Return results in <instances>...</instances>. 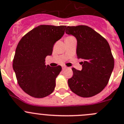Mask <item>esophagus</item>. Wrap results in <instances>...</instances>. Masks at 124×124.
Here are the masks:
<instances>
[{"instance_id": "obj_1", "label": "esophagus", "mask_w": 124, "mask_h": 124, "mask_svg": "<svg viewBox=\"0 0 124 124\" xmlns=\"http://www.w3.org/2000/svg\"><path fill=\"white\" fill-rule=\"evenodd\" d=\"M62 70H64V69H67V67H65V66H62Z\"/></svg>"}]
</instances>
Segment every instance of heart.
Returning a JSON list of instances; mask_svg holds the SVG:
<instances>
[{"mask_svg": "<svg viewBox=\"0 0 124 124\" xmlns=\"http://www.w3.org/2000/svg\"><path fill=\"white\" fill-rule=\"evenodd\" d=\"M69 37H67V38H69Z\"/></svg>", "mask_w": 124, "mask_h": 124, "instance_id": "1", "label": "heart"}]
</instances>
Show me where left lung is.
Segmentation results:
<instances>
[{
	"instance_id": "8db88e82",
	"label": "left lung",
	"mask_w": 124,
	"mask_h": 124,
	"mask_svg": "<svg viewBox=\"0 0 124 124\" xmlns=\"http://www.w3.org/2000/svg\"><path fill=\"white\" fill-rule=\"evenodd\" d=\"M67 34L77 40L76 54L82 70L73 68L68 80L71 91L82 97H91L103 91L109 81L114 66L110 46L106 40L87 25L67 26Z\"/></svg>"
}]
</instances>
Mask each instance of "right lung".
I'll return each instance as SVG.
<instances>
[{
	"instance_id": "1",
	"label": "right lung",
	"mask_w": 124,
	"mask_h": 124,
	"mask_svg": "<svg viewBox=\"0 0 124 124\" xmlns=\"http://www.w3.org/2000/svg\"><path fill=\"white\" fill-rule=\"evenodd\" d=\"M65 27V25H39L19 41L13 68L19 86L29 95L43 98L54 91L55 79L62 67L46 65L45 58L52 54L54 43L63 35Z\"/></svg>"
}]
</instances>
